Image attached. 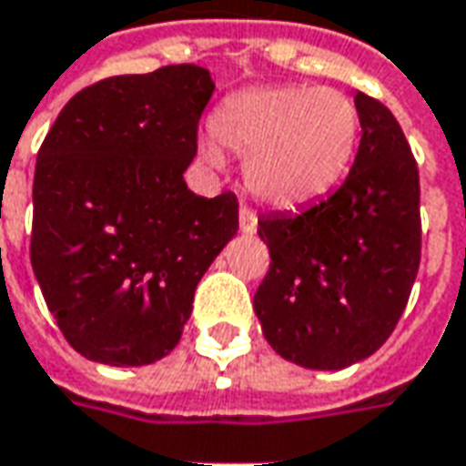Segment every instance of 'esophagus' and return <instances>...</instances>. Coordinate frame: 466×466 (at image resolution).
Here are the masks:
<instances>
[{
	"instance_id": "1",
	"label": "esophagus",
	"mask_w": 466,
	"mask_h": 466,
	"mask_svg": "<svg viewBox=\"0 0 466 466\" xmlns=\"http://www.w3.org/2000/svg\"><path fill=\"white\" fill-rule=\"evenodd\" d=\"M239 229L242 234H255L257 232V214L252 209L242 207L239 209Z\"/></svg>"
}]
</instances>
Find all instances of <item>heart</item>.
Here are the masks:
<instances>
[{
	"mask_svg": "<svg viewBox=\"0 0 466 466\" xmlns=\"http://www.w3.org/2000/svg\"><path fill=\"white\" fill-rule=\"evenodd\" d=\"M209 126L217 141L201 143V156L224 166L220 145L244 156V187L275 209L328 197L346 178L360 138V113L346 93L295 83L244 87L214 108Z\"/></svg>",
	"mask_w": 466,
	"mask_h": 466,
	"instance_id": "1",
	"label": "heart"
}]
</instances>
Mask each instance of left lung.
I'll list each match as a JSON object with an SVG mask.
<instances>
[{"label":"left lung","mask_w":466,"mask_h":466,"mask_svg":"<svg viewBox=\"0 0 466 466\" xmlns=\"http://www.w3.org/2000/svg\"><path fill=\"white\" fill-rule=\"evenodd\" d=\"M360 146L343 187L300 214H269L257 234L269 272L255 292L262 335L302 369L340 370L393 333L421 259L419 168L399 120L356 93Z\"/></svg>","instance_id":"left-lung-1"}]
</instances>
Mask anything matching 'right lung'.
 <instances>
[{
  "label": "right lung",
  "instance_id": "add662e5",
  "mask_svg": "<svg viewBox=\"0 0 466 466\" xmlns=\"http://www.w3.org/2000/svg\"><path fill=\"white\" fill-rule=\"evenodd\" d=\"M211 93L199 65L116 75L70 97L42 143L29 259L87 360L168 356L199 279L239 229L232 191L207 199L184 181Z\"/></svg>",
  "mask_w": 466,
  "mask_h": 466
}]
</instances>
